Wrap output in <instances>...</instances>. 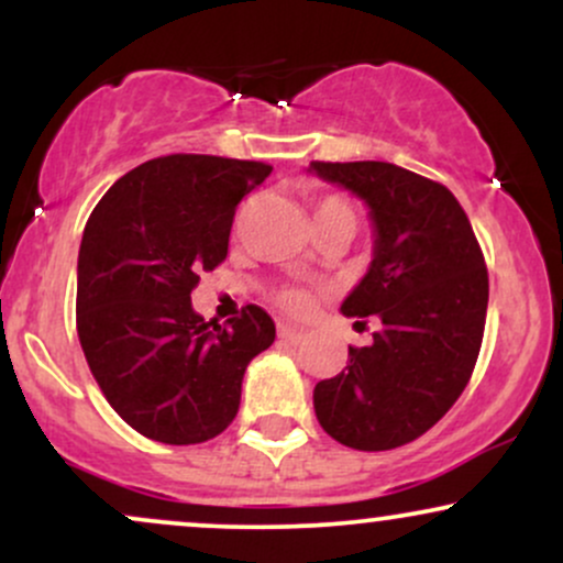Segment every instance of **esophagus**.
Segmentation results:
<instances>
[{"label": "esophagus", "instance_id": "1", "mask_svg": "<svg viewBox=\"0 0 563 563\" xmlns=\"http://www.w3.org/2000/svg\"><path fill=\"white\" fill-rule=\"evenodd\" d=\"M277 339H280V341H286V344H290V346H296V344H301L303 339H307V333L299 331V328L280 325V328H277Z\"/></svg>", "mask_w": 563, "mask_h": 563}]
</instances>
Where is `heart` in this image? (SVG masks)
Listing matches in <instances>:
<instances>
[{"mask_svg":"<svg viewBox=\"0 0 563 563\" xmlns=\"http://www.w3.org/2000/svg\"><path fill=\"white\" fill-rule=\"evenodd\" d=\"M333 214H346V217H354V209L349 206V200L339 198V196H328V198H320L318 203H314V219L320 217H333ZM275 301L280 303L286 312H294L299 314L303 309L309 307V294L303 288H296V286H286L280 288L275 294Z\"/></svg>","mask_w":563,"mask_h":563,"instance_id":"heart-1","label":"heart"}]
</instances>
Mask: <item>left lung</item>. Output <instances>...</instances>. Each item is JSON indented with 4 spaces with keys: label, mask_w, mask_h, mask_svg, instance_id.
<instances>
[{
    "label": "left lung",
    "mask_w": 563,
    "mask_h": 563,
    "mask_svg": "<svg viewBox=\"0 0 563 563\" xmlns=\"http://www.w3.org/2000/svg\"><path fill=\"white\" fill-rule=\"evenodd\" d=\"M309 169L371 206L376 256L341 312L380 320L373 344L349 346L344 371L314 386V412L346 448H402L457 402L474 373L489 299L482 245L442 183L386 161Z\"/></svg>",
    "instance_id": "obj_1"
}]
</instances>
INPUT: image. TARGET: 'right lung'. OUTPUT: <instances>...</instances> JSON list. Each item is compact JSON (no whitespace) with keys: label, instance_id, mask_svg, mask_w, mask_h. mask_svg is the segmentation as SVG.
<instances>
[{"label":"right lung","instance_id":"1","mask_svg":"<svg viewBox=\"0 0 563 563\" xmlns=\"http://www.w3.org/2000/svg\"><path fill=\"white\" fill-rule=\"evenodd\" d=\"M262 161L174 153L126 172L84 228L76 331L106 399L142 437L209 442L241 407L243 373L275 341L256 303L217 325L192 312L200 275L228 260L238 203Z\"/></svg>","mask_w":563,"mask_h":563}]
</instances>
